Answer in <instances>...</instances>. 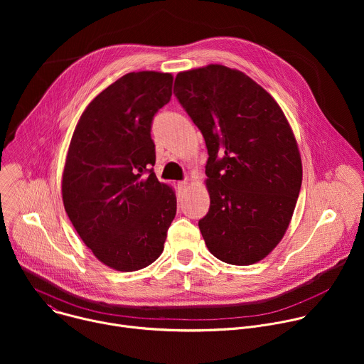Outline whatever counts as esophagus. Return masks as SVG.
<instances>
[{"instance_id":"1","label":"esophagus","mask_w":364,"mask_h":364,"mask_svg":"<svg viewBox=\"0 0 364 364\" xmlns=\"http://www.w3.org/2000/svg\"><path fill=\"white\" fill-rule=\"evenodd\" d=\"M187 184H188V183H187L186 180H183V181H178V187H180V188H186V187H187Z\"/></svg>"}]
</instances>
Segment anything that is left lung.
<instances>
[{"label": "left lung", "instance_id": "8db88e82", "mask_svg": "<svg viewBox=\"0 0 364 364\" xmlns=\"http://www.w3.org/2000/svg\"><path fill=\"white\" fill-rule=\"evenodd\" d=\"M174 95L203 134L210 209L198 228L212 255L252 265L282 239L302 183L292 129L275 99L222 65L181 72Z\"/></svg>", "mask_w": 364, "mask_h": 364}]
</instances>
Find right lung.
Masks as SVG:
<instances>
[{"label": "right lung", "mask_w": 364, "mask_h": 364, "mask_svg": "<svg viewBox=\"0 0 364 364\" xmlns=\"http://www.w3.org/2000/svg\"><path fill=\"white\" fill-rule=\"evenodd\" d=\"M173 76L132 72L82 114L63 171L65 210L100 262L132 272L164 249L176 193L155 177L152 119L171 99Z\"/></svg>", "instance_id": "add662e5"}]
</instances>
